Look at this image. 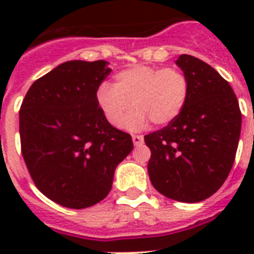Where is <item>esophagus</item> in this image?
Segmentation results:
<instances>
[{"label":"esophagus","instance_id":"obj_1","mask_svg":"<svg viewBox=\"0 0 254 254\" xmlns=\"http://www.w3.org/2000/svg\"><path fill=\"white\" fill-rule=\"evenodd\" d=\"M131 139H133V143L134 146H141L143 143V137L142 135H131Z\"/></svg>","mask_w":254,"mask_h":254}]
</instances>
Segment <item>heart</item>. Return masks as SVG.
I'll list each match as a JSON object with an SVG mask.
<instances>
[{"label":"heart","mask_w":254,"mask_h":254,"mask_svg":"<svg viewBox=\"0 0 254 254\" xmlns=\"http://www.w3.org/2000/svg\"><path fill=\"white\" fill-rule=\"evenodd\" d=\"M189 89V79L181 69L133 65L116 75L115 85H100L96 100L104 117L116 127L123 125L130 106L136 111L124 123L129 129H141L147 121L165 127L181 115Z\"/></svg>","instance_id":"heart-1"}]
</instances>
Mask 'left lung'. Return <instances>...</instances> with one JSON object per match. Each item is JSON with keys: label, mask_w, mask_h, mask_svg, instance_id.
I'll list each match as a JSON object with an SVG mask.
<instances>
[{"label": "left lung", "mask_w": 254, "mask_h": 254, "mask_svg": "<svg viewBox=\"0 0 254 254\" xmlns=\"http://www.w3.org/2000/svg\"><path fill=\"white\" fill-rule=\"evenodd\" d=\"M189 79L181 115L145 135L151 151L147 173L165 196L196 203L220 189L232 169L241 131V112L229 83L191 55L175 62Z\"/></svg>", "instance_id": "left-lung-1"}]
</instances>
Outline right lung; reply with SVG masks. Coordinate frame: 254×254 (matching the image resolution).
Returning a JSON list of instances; mask_svg holds the SVG:
<instances>
[{"mask_svg": "<svg viewBox=\"0 0 254 254\" xmlns=\"http://www.w3.org/2000/svg\"><path fill=\"white\" fill-rule=\"evenodd\" d=\"M105 61H71L33 83L19 111L21 150L43 195L67 208L99 203L133 150L130 134L100 111L97 88L112 69Z\"/></svg>", "mask_w": 254, "mask_h": 254, "instance_id": "add662e5", "label": "right lung"}]
</instances>
